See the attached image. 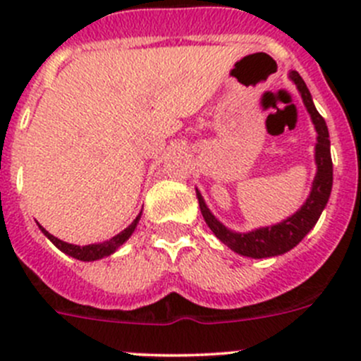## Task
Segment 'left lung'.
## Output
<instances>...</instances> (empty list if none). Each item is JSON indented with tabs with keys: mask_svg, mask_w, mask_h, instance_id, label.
Masks as SVG:
<instances>
[{
	"mask_svg": "<svg viewBox=\"0 0 361 361\" xmlns=\"http://www.w3.org/2000/svg\"><path fill=\"white\" fill-rule=\"evenodd\" d=\"M288 78L297 85L298 92H300L304 106L311 115L312 123L316 129V147H314V162H316V176L312 180L311 192H309L307 199L302 204L300 209L295 211L292 216L286 220L279 221V224L269 225V227L255 228L250 232H235L225 227L216 216L209 211V207L204 202L201 192L195 188L199 199V206H201V213L206 220L207 227L213 231V234L220 239L224 245L235 253L243 255V257L251 258H267V257H278V255L286 253L305 235L311 232L314 227L318 218L322 216L323 209H325L326 202L330 199V192H332L334 183V166H332V155H330V140H329V127H326L325 118L319 115L316 110L314 103H312L311 92H309L307 85L302 80V76L297 71H290Z\"/></svg>",
	"mask_w": 361,
	"mask_h": 361,
	"instance_id": "1",
	"label": "left lung"
}]
</instances>
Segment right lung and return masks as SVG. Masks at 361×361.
<instances>
[{"instance_id": "obj_1", "label": "right lung", "mask_w": 361, "mask_h": 361, "mask_svg": "<svg viewBox=\"0 0 361 361\" xmlns=\"http://www.w3.org/2000/svg\"><path fill=\"white\" fill-rule=\"evenodd\" d=\"M140 218H141V211L140 214L136 216V220L133 221V224L129 225L127 228H123L122 232H118L116 235H113L111 239H108V241L104 243H96V245H87V246H78V245H69V243H64L61 241V239H57L56 235L50 234L49 231H45V228L42 227V225L38 224L39 231L43 232V234L47 235V238L50 239V241L54 243V245L57 246L63 253L69 255V257L76 258V260H82V262H94V260H99V258H104V257H110V255L115 253L116 250L120 248V246L123 245V243L127 241V239L133 235V232L136 231L137 224H140Z\"/></svg>"}]
</instances>
